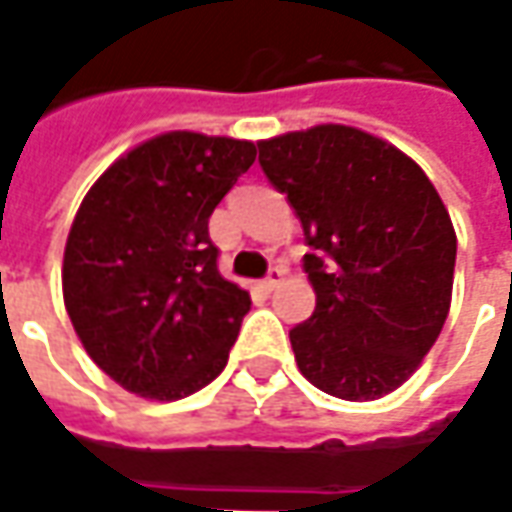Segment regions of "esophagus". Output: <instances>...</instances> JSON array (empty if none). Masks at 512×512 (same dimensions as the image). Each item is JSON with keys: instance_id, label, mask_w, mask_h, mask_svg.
Returning a JSON list of instances; mask_svg holds the SVG:
<instances>
[{"instance_id": "1", "label": "esophagus", "mask_w": 512, "mask_h": 512, "mask_svg": "<svg viewBox=\"0 0 512 512\" xmlns=\"http://www.w3.org/2000/svg\"><path fill=\"white\" fill-rule=\"evenodd\" d=\"M283 277H286V269H283V266H272L269 274H266V280H263V289L274 291L280 283H283Z\"/></svg>"}]
</instances>
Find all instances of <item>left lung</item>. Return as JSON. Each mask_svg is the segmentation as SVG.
I'll use <instances>...</instances> for the list:
<instances>
[{
  "label": "left lung",
  "instance_id": "8db88e82",
  "mask_svg": "<svg viewBox=\"0 0 512 512\" xmlns=\"http://www.w3.org/2000/svg\"><path fill=\"white\" fill-rule=\"evenodd\" d=\"M294 206L317 306L289 331L297 368L331 397L399 388L448 320L456 232L428 175L382 138L320 124L257 141Z\"/></svg>",
  "mask_w": 512,
  "mask_h": 512
}]
</instances>
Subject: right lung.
Segmentation results:
<instances>
[{
    "label": "right lung",
    "instance_id": "obj_1",
    "mask_svg": "<svg viewBox=\"0 0 512 512\" xmlns=\"http://www.w3.org/2000/svg\"><path fill=\"white\" fill-rule=\"evenodd\" d=\"M255 155L252 141L158 135L81 201L64 306L93 362L138 397H189L226 368L252 300L218 272L209 215Z\"/></svg>",
    "mask_w": 512,
    "mask_h": 512
}]
</instances>
